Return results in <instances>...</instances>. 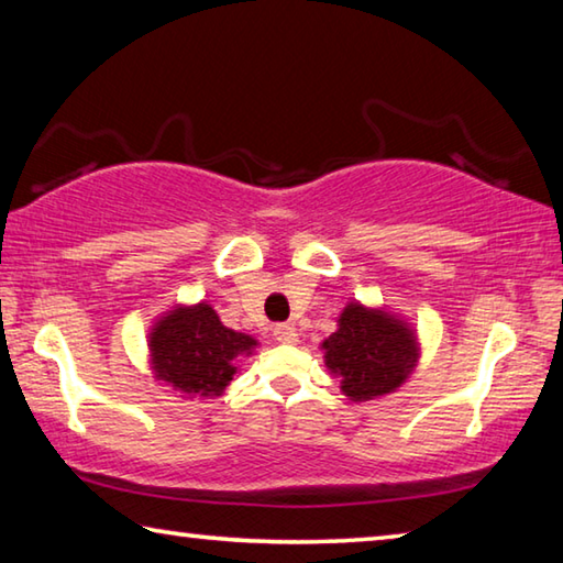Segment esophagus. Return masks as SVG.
Masks as SVG:
<instances>
[{"label":"esophagus","instance_id":"34e87169","mask_svg":"<svg viewBox=\"0 0 563 563\" xmlns=\"http://www.w3.org/2000/svg\"><path fill=\"white\" fill-rule=\"evenodd\" d=\"M273 335L278 342H283V345H295L298 342V330H295L292 325H275Z\"/></svg>","mask_w":563,"mask_h":563}]
</instances>
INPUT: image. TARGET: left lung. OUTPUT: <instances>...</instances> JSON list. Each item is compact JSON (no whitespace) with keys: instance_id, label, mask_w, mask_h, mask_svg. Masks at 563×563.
Instances as JSON below:
<instances>
[{"instance_id":"left-lung-1","label":"left lung","mask_w":563,"mask_h":563,"mask_svg":"<svg viewBox=\"0 0 563 563\" xmlns=\"http://www.w3.org/2000/svg\"><path fill=\"white\" fill-rule=\"evenodd\" d=\"M322 360L340 379L342 395L352 402L397 393L422 357L419 338L399 312L383 305L350 300L338 318V330L320 342Z\"/></svg>"}]
</instances>
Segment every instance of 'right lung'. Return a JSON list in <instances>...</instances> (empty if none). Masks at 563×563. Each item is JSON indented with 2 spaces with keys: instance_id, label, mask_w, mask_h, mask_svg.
I'll return each instance as SVG.
<instances>
[{
  "instance_id": "add662e5",
  "label": "right lung",
  "mask_w": 563,
  "mask_h": 563,
  "mask_svg": "<svg viewBox=\"0 0 563 563\" xmlns=\"http://www.w3.org/2000/svg\"><path fill=\"white\" fill-rule=\"evenodd\" d=\"M146 342L151 373L186 399L221 397L238 373L235 360L258 347L253 335L225 328L206 300L161 312Z\"/></svg>"
}]
</instances>
